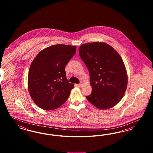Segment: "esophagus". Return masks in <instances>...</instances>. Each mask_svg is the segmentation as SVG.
Instances as JSON below:
<instances>
[{"label":"esophagus","instance_id":"esophagus-1","mask_svg":"<svg viewBox=\"0 0 153 153\" xmlns=\"http://www.w3.org/2000/svg\"><path fill=\"white\" fill-rule=\"evenodd\" d=\"M82 85H83V83H82V82H80V84H77V86H79V87H81L82 86Z\"/></svg>","mask_w":153,"mask_h":153}]
</instances>
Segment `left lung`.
<instances>
[{
	"label": "left lung",
	"mask_w": 153,
	"mask_h": 153,
	"mask_svg": "<svg viewBox=\"0 0 153 153\" xmlns=\"http://www.w3.org/2000/svg\"><path fill=\"white\" fill-rule=\"evenodd\" d=\"M79 51L91 76L92 91L87 99L99 109L113 107L122 99L127 86V74L122 58L104 42L83 44Z\"/></svg>",
	"instance_id": "8db88e82"
}]
</instances>
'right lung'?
Instances as JSON below:
<instances>
[{"label": "right lung", "instance_id": "right-lung-1", "mask_svg": "<svg viewBox=\"0 0 153 153\" xmlns=\"http://www.w3.org/2000/svg\"><path fill=\"white\" fill-rule=\"evenodd\" d=\"M76 46L57 44L44 49L30 66L28 89L38 107L55 109L69 97L74 85L66 76L65 66L76 53Z\"/></svg>", "mask_w": 153, "mask_h": 153}]
</instances>
